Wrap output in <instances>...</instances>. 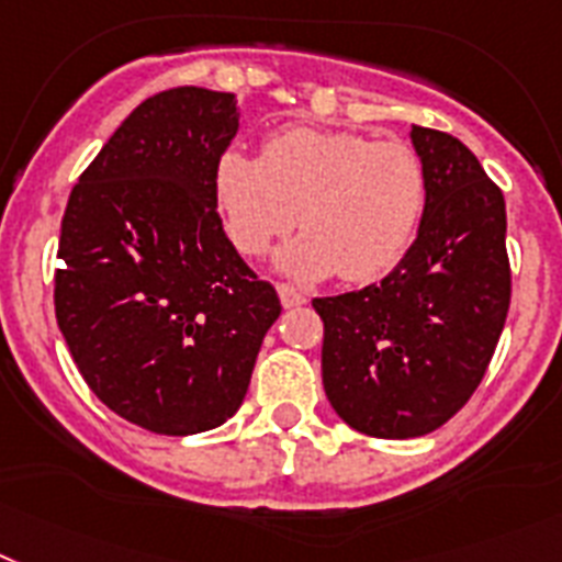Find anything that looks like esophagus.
Wrapping results in <instances>:
<instances>
[{"label":"esophagus","instance_id":"obj_1","mask_svg":"<svg viewBox=\"0 0 562 562\" xmlns=\"http://www.w3.org/2000/svg\"><path fill=\"white\" fill-rule=\"evenodd\" d=\"M277 291H280V300L285 308H296V305L308 303V296H305L300 289H294V285H289V282H280V289Z\"/></svg>","mask_w":562,"mask_h":562}]
</instances>
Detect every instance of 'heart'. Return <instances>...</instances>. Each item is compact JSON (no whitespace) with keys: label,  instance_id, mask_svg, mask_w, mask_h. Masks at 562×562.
Listing matches in <instances>:
<instances>
[{"label":"heart","instance_id":"obj_1","mask_svg":"<svg viewBox=\"0 0 562 562\" xmlns=\"http://www.w3.org/2000/svg\"><path fill=\"white\" fill-rule=\"evenodd\" d=\"M214 191L231 243L245 257L266 254L300 211L305 234L280 254L282 268L369 282L397 266L417 237L428 171L412 145L291 125L268 136L262 157L225 150Z\"/></svg>","mask_w":562,"mask_h":562}]
</instances>
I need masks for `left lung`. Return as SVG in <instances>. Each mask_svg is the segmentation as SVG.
Here are the masks:
<instances>
[{
    "label": "left lung",
    "instance_id": "left-lung-1",
    "mask_svg": "<svg viewBox=\"0 0 562 562\" xmlns=\"http://www.w3.org/2000/svg\"><path fill=\"white\" fill-rule=\"evenodd\" d=\"M428 205L403 262L376 285L317 296L323 385L357 431L408 440L477 391L512 303L506 200L457 136L412 128Z\"/></svg>",
    "mask_w": 562,
    "mask_h": 562
}]
</instances>
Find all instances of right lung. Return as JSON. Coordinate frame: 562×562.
I'll return each instance as SVG.
<instances>
[{
	"mask_svg": "<svg viewBox=\"0 0 562 562\" xmlns=\"http://www.w3.org/2000/svg\"><path fill=\"white\" fill-rule=\"evenodd\" d=\"M234 93L171 88L136 105L68 196L56 323L88 389L154 434L223 426L243 405L280 296L225 237L216 162Z\"/></svg>",
	"mask_w": 562,
	"mask_h": 562,
	"instance_id": "1",
	"label": "right lung"
}]
</instances>
